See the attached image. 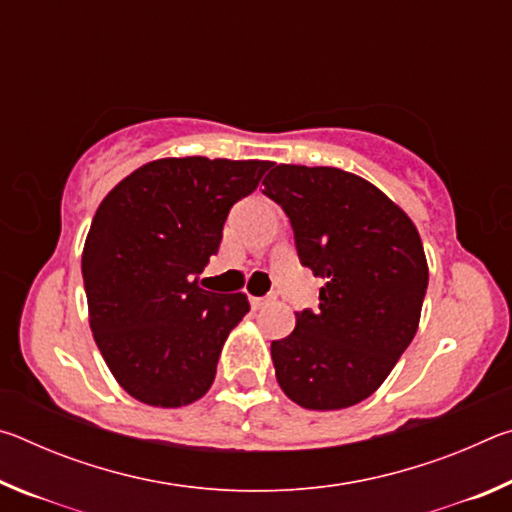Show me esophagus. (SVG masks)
Returning <instances> with one entry per match:
<instances>
[{
    "instance_id": "obj_1",
    "label": "esophagus",
    "mask_w": 512,
    "mask_h": 512,
    "mask_svg": "<svg viewBox=\"0 0 512 512\" xmlns=\"http://www.w3.org/2000/svg\"><path fill=\"white\" fill-rule=\"evenodd\" d=\"M268 305V298H250V307L253 309H262Z\"/></svg>"
}]
</instances>
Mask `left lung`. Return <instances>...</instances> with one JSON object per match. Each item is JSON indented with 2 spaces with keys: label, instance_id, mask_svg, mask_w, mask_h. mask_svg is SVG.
<instances>
[{
  "label": "left lung",
  "instance_id": "obj_1",
  "mask_svg": "<svg viewBox=\"0 0 512 512\" xmlns=\"http://www.w3.org/2000/svg\"><path fill=\"white\" fill-rule=\"evenodd\" d=\"M264 194L289 216L300 264L323 277L318 309L271 343L277 384L311 411L348 409L384 384L418 332L429 271L391 198L334 167L277 164Z\"/></svg>",
  "mask_w": 512,
  "mask_h": 512
}]
</instances>
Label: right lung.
<instances>
[{"mask_svg":"<svg viewBox=\"0 0 512 512\" xmlns=\"http://www.w3.org/2000/svg\"><path fill=\"white\" fill-rule=\"evenodd\" d=\"M266 160L164 158L103 198L83 248L90 327L119 386L151 406L210 391L244 293H212L196 275L219 253L232 205L253 194Z\"/></svg>","mask_w":512,"mask_h":512,"instance_id":"right-lung-1","label":"right lung"}]
</instances>
